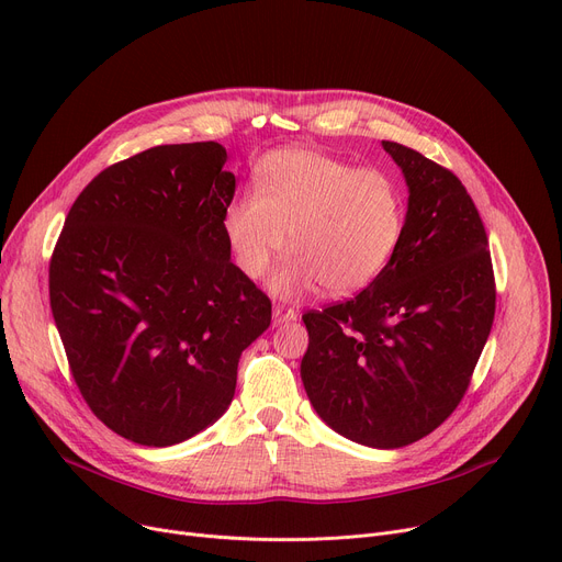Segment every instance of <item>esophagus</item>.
I'll return each instance as SVG.
<instances>
[{"mask_svg":"<svg viewBox=\"0 0 562 562\" xmlns=\"http://www.w3.org/2000/svg\"><path fill=\"white\" fill-rule=\"evenodd\" d=\"M296 312H293L291 307H284V305H276L273 307V323L276 326H284V323H291V321H296Z\"/></svg>","mask_w":562,"mask_h":562,"instance_id":"34e87169","label":"esophagus"}]
</instances>
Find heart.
Wrapping results in <instances>:
<instances>
[{
    "label": "heart",
    "mask_w": 562,
    "mask_h": 562,
    "mask_svg": "<svg viewBox=\"0 0 562 562\" xmlns=\"http://www.w3.org/2000/svg\"><path fill=\"white\" fill-rule=\"evenodd\" d=\"M257 191L236 193L223 210V234L244 276L259 278L284 252L271 276L280 299L326 286L352 293L371 284L392 261L405 225L403 191L392 175L307 147L266 155L255 172Z\"/></svg>",
    "instance_id": "heart-1"
}]
</instances>
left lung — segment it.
<instances>
[{
	"label": "left lung",
	"mask_w": 562,
	"mask_h": 562,
	"mask_svg": "<svg viewBox=\"0 0 562 562\" xmlns=\"http://www.w3.org/2000/svg\"><path fill=\"white\" fill-rule=\"evenodd\" d=\"M409 191L401 244L356 299L303 314L301 378L316 415L373 449H401L449 419L490 337L487 234L458 177L382 140Z\"/></svg>",
	"instance_id": "obj_1"
}]
</instances>
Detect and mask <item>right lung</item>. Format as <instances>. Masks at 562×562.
<instances>
[{
	"mask_svg": "<svg viewBox=\"0 0 562 562\" xmlns=\"http://www.w3.org/2000/svg\"><path fill=\"white\" fill-rule=\"evenodd\" d=\"M225 161L204 140L109 166L70 206L49 261V305L83 401L143 447L212 426L241 352L271 326L269 296L229 261Z\"/></svg>",
	"mask_w": 562,
	"mask_h": 562,
	"instance_id": "obj_1",
	"label": "right lung"
}]
</instances>
